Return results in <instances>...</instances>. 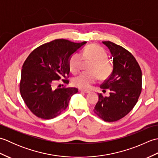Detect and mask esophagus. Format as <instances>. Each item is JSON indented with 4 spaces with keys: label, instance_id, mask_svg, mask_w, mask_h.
Returning <instances> with one entry per match:
<instances>
[{
    "label": "esophagus",
    "instance_id": "1",
    "mask_svg": "<svg viewBox=\"0 0 158 158\" xmlns=\"http://www.w3.org/2000/svg\"><path fill=\"white\" fill-rule=\"evenodd\" d=\"M80 91H81V92H83V93H85V94L90 93V92H89V91H86V90H83V89H80Z\"/></svg>",
    "mask_w": 158,
    "mask_h": 158
}]
</instances>
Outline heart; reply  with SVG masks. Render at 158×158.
<instances>
[{
    "instance_id": "1",
    "label": "heart",
    "mask_w": 158,
    "mask_h": 158,
    "mask_svg": "<svg viewBox=\"0 0 158 158\" xmlns=\"http://www.w3.org/2000/svg\"><path fill=\"white\" fill-rule=\"evenodd\" d=\"M83 59L85 61H92L88 70L89 72H84L75 77L73 83L75 86L83 89H88L95 83L100 77V79H108L113 72V66L108 61V55L101 47L92 44L88 45L83 52L81 56L75 53L69 59V65L70 72L77 74L81 70Z\"/></svg>"
}]
</instances>
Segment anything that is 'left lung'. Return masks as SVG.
Listing matches in <instances>:
<instances>
[{
  "label": "left lung",
  "mask_w": 158,
  "mask_h": 158,
  "mask_svg": "<svg viewBox=\"0 0 158 158\" xmlns=\"http://www.w3.org/2000/svg\"><path fill=\"white\" fill-rule=\"evenodd\" d=\"M102 43L111 53L113 70L100 85L103 92L109 89L110 95L104 97L99 94L94 112L105 122H112L123 118L136 105L142 90V72L135 57L125 48L110 41Z\"/></svg>",
  "instance_id": "obj_1"
}]
</instances>
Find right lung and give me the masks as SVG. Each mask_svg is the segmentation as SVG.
<instances>
[{
  "label": "right lung",
  "mask_w": 158,
  "mask_h": 158,
  "mask_svg": "<svg viewBox=\"0 0 158 158\" xmlns=\"http://www.w3.org/2000/svg\"><path fill=\"white\" fill-rule=\"evenodd\" d=\"M87 42L73 43L56 39L38 47L30 53L22 66L19 91L31 111L39 118L53 119L64 110L75 88H55V83L66 79L70 72L69 62L73 53Z\"/></svg>",
  "instance_id": "obj_1"
}]
</instances>
